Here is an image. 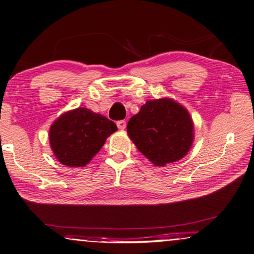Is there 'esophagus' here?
I'll list each match as a JSON object with an SVG mask.
<instances>
[{"mask_svg":"<svg viewBox=\"0 0 254 254\" xmlns=\"http://www.w3.org/2000/svg\"><path fill=\"white\" fill-rule=\"evenodd\" d=\"M117 126H118L119 128H120V130H124V128L127 127V122L123 121V120L118 121V122H117Z\"/></svg>","mask_w":254,"mask_h":254,"instance_id":"34e87169","label":"esophagus"}]
</instances>
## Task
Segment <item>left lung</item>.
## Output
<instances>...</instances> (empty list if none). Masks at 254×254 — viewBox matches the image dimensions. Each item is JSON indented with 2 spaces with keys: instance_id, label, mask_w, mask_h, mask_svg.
<instances>
[{
  "instance_id": "left-lung-1",
  "label": "left lung",
  "mask_w": 254,
  "mask_h": 254,
  "mask_svg": "<svg viewBox=\"0 0 254 254\" xmlns=\"http://www.w3.org/2000/svg\"><path fill=\"white\" fill-rule=\"evenodd\" d=\"M127 130L137 150L156 166L180 161L193 141L190 113L172 99L146 101L127 122Z\"/></svg>"
}]
</instances>
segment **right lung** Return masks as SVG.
<instances>
[{
    "mask_svg": "<svg viewBox=\"0 0 254 254\" xmlns=\"http://www.w3.org/2000/svg\"><path fill=\"white\" fill-rule=\"evenodd\" d=\"M117 130L116 123L108 118L87 108H78L62 114L52 124L49 143L63 165L83 167Z\"/></svg>",
    "mask_w": 254,
    "mask_h": 254,
    "instance_id": "right-lung-1",
    "label": "right lung"
}]
</instances>
